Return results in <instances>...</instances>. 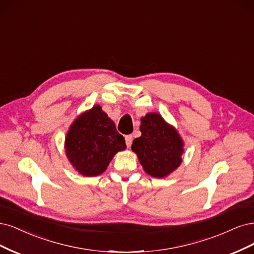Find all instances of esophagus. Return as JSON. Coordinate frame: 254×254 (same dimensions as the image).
<instances>
[{
  "label": "esophagus",
  "instance_id": "obj_1",
  "mask_svg": "<svg viewBox=\"0 0 254 254\" xmlns=\"http://www.w3.org/2000/svg\"><path fill=\"white\" fill-rule=\"evenodd\" d=\"M132 140H133V136L132 135H127L126 136V144L128 148V146H130V144H132Z\"/></svg>",
  "mask_w": 254,
  "mask_h": 254
}]
</instances>
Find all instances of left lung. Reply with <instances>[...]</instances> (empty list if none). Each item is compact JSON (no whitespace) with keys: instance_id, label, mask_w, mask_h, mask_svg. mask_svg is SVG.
I'll list each match as a JSON object with an SVG mask.
<instances>
[{"instance_id":"8db88e82","label":"left lung","mask_w":254,"mask_h":254,"mask_svg":"<svg viewBox=\"0 0 254 254\" xmlns=\"http://www.w3.org/2000/svg\"><path fill=\"white\" fill-rule=\"evenodd\" d=\"M140 130L141 136L134 139L132 150L144 171L158 178L169 175L182 162L184 149L178 133L156 113L141 119Z\"/></svg>"}]
</instances>
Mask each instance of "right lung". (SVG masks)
<instances>
[{
	"label": "right lung",
	"mask_w": 254,
	"mask_h": 254,
	"mask_svg": "<svg viewBox=\"0 0 254 254\" xmlns=\"http://www.w3.org/2000/svg\"><path fill=\"white\" fill-rule=\"evenodd\" d=\"M65 149L78 172L85 176H97L106 170L114 155L126 149V141L114 121L96 105L73 122Z\"/></svg>",
	"instance_id": "obj_1"
}]
</instances>
